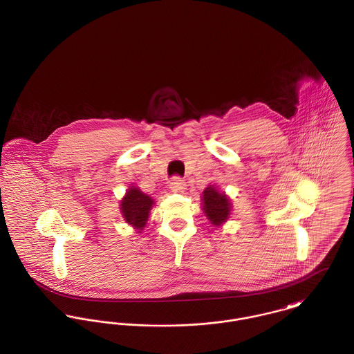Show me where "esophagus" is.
Returning a JSON list of instances; mask_svg holds the SVG:
<instances>
[{
	"mask_svg": "<svg viewBox=\"0 0 354 354\" xmlns=\"http://www.w3.org/2000/svg\"><path fill=\"white\" fill-rule=\"evenodd\" d=\"M185 187H187V184H185L181 178H178V177L171 178V181H170V184H169L170 191L174 193L184 192Z\"/></svg>",
	"mask_w": 354,
	"mask_h": 354,
	"instance_id": "esophagus-1",
	"label": "esophagus"
}]
</instances>
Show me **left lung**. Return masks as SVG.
<instances>
[{
  "mask_svg": "<svg viewBox=\"0 0 354 354\" xmlns=\"http://www.w3.org/2000/svg\"><path fill=\"white\" fill-rule=\"evenodd\" d=\"M203 212L205 214L209 223L215 227L225 225L231 215V200L221 192L216 185H208L203 192Z\"/></svg>",
  "mask_w": 354,
  "mask_h": 354,
  "instance_id": "left-lung-1",
  "label": "left lung"
}]
</instances>
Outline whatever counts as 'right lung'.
Wrapping results in <instances>:
<instances>
[{
  "label": "right lung",
  "mask_w": 354,
  "mask_h": 354,
  "mask_svg": "<svg viewBox=\"0 0 354 354\" xmlns=\"http://www.w3.org/2000/svg\"><path fill=\"white\" fill-rule=\"evenodd\" d=\"M153 205L154 200L149 194L131 185L120 200V212L126 223L132 225L136 232H140L147 225Z\"/></svg>",
  "instance_id": "add662e5"
}]
</instances>
